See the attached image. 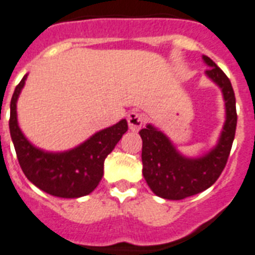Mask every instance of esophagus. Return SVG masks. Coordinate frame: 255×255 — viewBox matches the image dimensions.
<instances>
[{"instance_id": "1", "label": "esophagus", "mask_w": 255, "mask_h": 255, "mask_svg": "<svg viewBox=\"0 0 255 255\" xmlns=\"http://www.w3.org/2000/svg\"><path fill=\"white\" fill-rule=\"evenodd\" d=\"M127 122L131 131H138L142 127L144 122H145V118H144L142 114L137 113V111H132V113L128 114Z\"/></svg>"}]
</instances>
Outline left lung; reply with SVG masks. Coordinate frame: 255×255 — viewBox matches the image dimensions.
<instances>
[{
  "label": "left lung",
  "mask_w": 255,
  "mask_h": 255,
  "mask_svg": "<svg viewBox=\"0 0 255 255\" xmlns=\"http://www.w3.org/2000/svg\"><path fill=\"white\" fill-rule=\"evenodd\" d=\"M203 60L210 67L206 74L219 85L225 101L227 119L217 145L199 158H187L152 124L138 132L142 138V175L150 190L163 199H185L211 187L224 170L235 140L237 113L231 81L208 56Z\"/></svg>",
  "instance_id": "8db88e82"
}]
</instances>
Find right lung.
<instances>
[{"label": "right lung", "mask_w": 255, "mask_h": 255, "mask_svg": "<svg viewBox=\"0 0 255 255\" xmlns=\"http://www.w3.org/2000/svg\"><path fill=\"white\" fill-rule=\"evenodd\" d=\"M27 74L16 85L10 102V136L24 175L36 187L59 198H80L90 194L103 177V163L128 129L126 119L93 134L68 152L49 153L35 148L20 131L16 101Z\"/></svg>", "instance_id": "add662e5"}]
</instances>
